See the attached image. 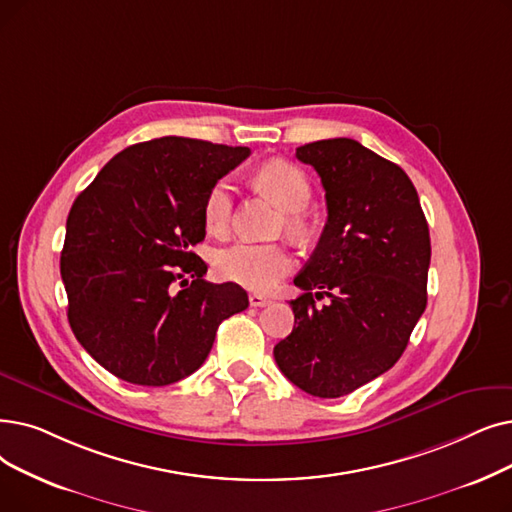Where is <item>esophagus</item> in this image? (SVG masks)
I'll return each mask as SVG.
<instances>
[{"label":"esophagus","mask_w":512,"mask_h":512,"mask_svg":"<svg viewBox=\"0 0 512 512\" xmlns=\"http://www.w3.org/2000/svg\"><path fill=\"white\" fill-rule=\"evenodd\" d=\"M249 303H251V307H265V305H270V299L253 293V295H249Z\"/></svg>","instance_id":"34e87169"}]
</instances>
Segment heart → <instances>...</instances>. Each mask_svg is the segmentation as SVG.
<instances>
[{
	"instance_id": "heart-1",
	"label": "heart",
	"mask_w": 512,
	"mask_h": 512,
	"mask_svg": "<svg viewBox=\"0 0 512 512\" xmlns=\"http://www.w3.org/2000/svg\"><path fill=\"white\" fill-rule=\"evenodd\" d=\"M255 182L274 201L288 211L286 228L293 234L303 232V219L297 215L309 205L311 186L305 173L284 161H270L255 171ZM232 184L219 180L205 196L203 221L211 234H224L232 219ZM217 274L249 291H268L293 268V255L280 244H249L236 242L215 255Z\"/></svg>"
}]
</instances>
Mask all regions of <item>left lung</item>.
<instances>
[{
	"mask_svg": "<svg viewBox=\"0 0 512 512\" xmlns=\"http://www.w3.org/2000/svg\"><path fill=\"white\" fill-rule=\"evenodd\" d=\"M297 159L318 171L328 219L274 358L305 393L343 397L402 358L427 307L429 226L406 171L360 142H311ZM324 294L331 303L316 308Z\"/></svg>",
	"mask_w": 512,
	"mask_h": 512,
	"instance_id": "1",
	"label": "left lung"
}]
</instances>
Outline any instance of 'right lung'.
<instances>
[{"label": "right lung", "mask_w": 512, "mask_h": 512, "mask_svg": "<svg viewBox=\"0 0 512 512\" xmlns=\"http://www.w3.org/2000/svg\"><path fill=\"white\" fill-rule=\"evenodd\" d=\"M247 146L165 136L110 159L71 207L60 257L69 324L121 381L163 387L207 360L226 318L249 307L244 288L213 284L192 249L203 205Z\"/></svg>", "instance_id": "right-lung-1"}]
</instances>
